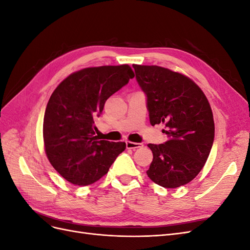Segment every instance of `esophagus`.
Instances as JSON below:
<instances>
[{
	"label": "esophagus",
	"mask_w": 250,
	"mask_h": 250,
	"mask_svg": "<svg viewBox=\"0 0 250 250\" xmlns=\"http://www.w3.org/2000/svg\"><path fill=\"white\" fill-rule=\"evenodd\" d=\"M126 147L127 149H139V148H142L143 147V144L141 143H133V142H130V141H126Z\"/></svg>",
	"instance_id": "34e87169"
}]
</instances>
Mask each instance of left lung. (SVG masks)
<instances>
[{"mask_svg": "<svg viewBox=\"0 0 250 250\" xmlns=\"http://www.w3.org/2000/svg\"><path fill=\"white\" fill-rule=\"evenodd\" d=\"M132 66L147 95L150 124H165L168 137L165 144L148 145L153 161L147 175L167 188L187 185L204 167L213 146L215 124L208 98L184 74L158 65Z\"/></svg>", "mask_w": 250, "mask_h": 250, "instance_id": "1", "label": "left lung"}]
</instances>
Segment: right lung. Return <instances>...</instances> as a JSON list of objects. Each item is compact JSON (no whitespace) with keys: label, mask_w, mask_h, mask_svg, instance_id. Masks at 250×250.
Segmentation results:
<instances>
[{"label":"right lung","mask_w":250,"mask_h":250,"mask_svg":"<svg viewBox=\"0 0 250 250\" xmlns=\"http://www.w3.org/2000/svg\"><path fill=\"white\" fill-rule=\"evenodd\" d=\"M133 77L128 64L85 67L69 75L52 93L43 117L44 152L69 183H96L126 149L124 142L97 141L95 119L108 98Z\"/></svg>","instance_id":"1"}]
</instances>
